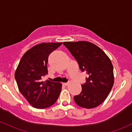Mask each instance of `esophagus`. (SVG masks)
<instances>
[{
  "instance_id": "1",
  "label": "esophagus",
  "mask_w": 132,
  "mask_h": 132,
  "mask_svg": "<svg viewBox=\"0 0 132 132\" xmlns=\"http://www.w3.org/2000/svg\"><path fill=\"white\" fill-rule=\"evenodd\" d=\"M63 85H64V86H68V85H69V82H63Z\"/></svg>"
}]
</instances>
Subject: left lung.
Wrapping results in <instances>:
<instances>
[{
  "instance_id": "8db88e82",
  "label": "left lung",
  "mask_w": 132,
  "mask_h": 132,
  "mask_svg": "<svg viewBox=\"0 0 132 132\" xmlns=\"http://www.w3.org/2000/svg\"><path fill=\"white\" fill-rule=\"evenodd\" d=\"M63 44L77 61L81 71L88 77L81 85L80 94L74 96L78 106L93 108L102 103L113 86V66L99 47L88 41L64 42Z\"/></svg>"
}]
</instances>
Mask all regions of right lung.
<instances>
[{"label":"right lung","instance_id":"add662e5","mask_svg":"<svg viewBox=\"0 0 132 132\" xmlns=\"http://www.w3.org/2000/svg\"><path fill=\"white\" fill-rule=\"evenodd\" d=\"M62 43H43L36 45L23 55L15 73L19 89L34 108L43 109L53 105L57 100L62 88L60 82L42 78L47 74L48 57Z\"/></svg>","mask_w":132,"mask_h":132}]
</instances>
